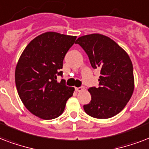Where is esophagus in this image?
I'll return each instance as SVG.
<instances>
[{"label":"esophagus","instance_id":"esophagus-1","mask_svg":"<svg viewBox=\"0 0 149 149\" xmlns=\"http://www.w3.org/2000/svg\"><path fill=\"white\" fill-rule=\"evenodd\" d=\"M85 89V88H84V86H81V87H77L75 88V90L77 91V92H81V91H83Z\"/></svg>","mask_w":149,"mask_h":149}]
</instances>
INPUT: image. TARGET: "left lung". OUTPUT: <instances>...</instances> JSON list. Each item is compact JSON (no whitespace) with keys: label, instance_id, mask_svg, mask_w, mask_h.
<instances>
[{"label":"left lung","instance_id":"1","mask_svg":"<svg viewBox=\"0 0 149 149\" xmlns=\"http://www.w3.org/2000/svg\"><path fill=\"white\" fill-rule=\"evenodd\" d=\"M80 45L88 56L93 68L100 69L99 87H91L92 100L84 105L89 116L107 119L124 109L133 94V65L129 56L110 38L101 34L81 36Z\"/></svg>","mask_w":149,"mask_h":149}]
</instances>
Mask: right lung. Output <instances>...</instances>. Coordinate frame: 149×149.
<instances>
[{
    "instance_id": "right-lung-1",
    "label": "right lung",
    "mask_w": 149,
    "mask_h": 149,
    "mask_svg": "<svg viewBox=\"0 0 149 149\" xmlns=\"http://www.w3.org/2000/svg\"><path fill=\"white\" fill-rule=\"evenodd\" d=\"M76 36L54 32L45 33L31 41L18 60L15 84L23 104L35 116L52 120L61 115L74 88L63 76V61L75 42Z\"/></svg>"
}]
</instances>
